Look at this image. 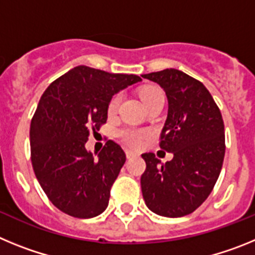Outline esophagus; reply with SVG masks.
Wrapping results in <instances>:
<instances>
[{"label":"esophagus","instance_id":"obj_1","mask_svg":"<svg viewBox=\"0 0 255 255\" xmlns=\"http://www.w3.org/2000/svg\"><path fill=\"white\" fill-rule=\"evenodd\" d=\"M136 155H138V153L134 152V150L126 149V157H128V158H132V157H136Z\"/></svg>","mask_w":255,"mask_h":255}]
</instances>
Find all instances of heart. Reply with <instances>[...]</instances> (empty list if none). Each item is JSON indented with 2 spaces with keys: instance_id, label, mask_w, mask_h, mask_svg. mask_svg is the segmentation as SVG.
Instances as JSON below:
<instances>
[{
  "instance_id": "b5f03b06",
  "label": "heart",
  "mask_w": 255,
  "mask_h": 255,
  "mask_svg": "<svg viewBox=\"0 0 255 255\" xmlns=\"http://www.w3.org/2000/svg\"><path fill=\"white\" fill-rule=\"evenodd\" d=\"M140 97L143 100L144 105L147 106L148 103H150L152 101L157 100V98H164L163 93L159 88L157 87H145L144 89L140 91ZM121 100H123V96L120 93L115 94L111 98L110 103H108L107 112L108 115H115L119 110V106H120ZM120 138L125 141L128 145H131V147H139L143 141L144 136H145V132L141 131V130H135V129H124L119 132Z\"/></svg>"
}]
</instances>
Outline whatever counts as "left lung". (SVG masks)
<instances>
[{
  "label": "left lung",
  "mask_w": 255,
  "mask_h": 255,
  "mask_svg": "<svg viewBox=\"0 0 255 255\" xmlns=\"http://www.w3.org/2000/svg\"><path fill=\"white\" fill-rule=\"evenodd\" d=\"M161 85L168 112L159 147L173 158L162 163L144 153L140 185L148 208L163 217L190 215L213 190L225 157V126L220 108L203 83L176 69L144 74Z\"/></svg>",
  "instance_id": "1"
}]
</instances>
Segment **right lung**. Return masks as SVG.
Instances as JSON below:
<instances>
[{
    "label": "right lung",
    "mask_w": 255,
    "mask_h": 255,
    "mask_svg": "<svg viewBox=\"0 0 255 255\" xmlns=\"http://www.w3.org/2000/svg\"><path fill=\"white\" fill-rule=\"evenodd\" d=\"M140 80L80 65L40 97L30 124L31 164L48 199L66 215L92 218L107 208L125 152L108 140L94 158L85 143L107 121L112 96Z\"/></svg>",
    "instance_id": "right-lung-1"
}]
</instances>
